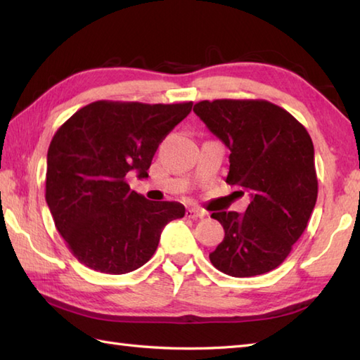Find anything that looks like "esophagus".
<instances>
[{
	"instance_id": "obj_1",
	"label": "esophagus",
	"mask_w": 360,
	"mask_h": 360,
	"mask_svg": "<svg viewBox=\"0 0 360 360\" xmlns=\"http://www.w3.org/2000/svg\"><path fill=\"white\" fill-rule=\"evenodd\" d=\"M186 215H187V218L198 219V218H204L205 215H207V212H204V210L198 209V207H190V209L187 210Z\"/></svg>"
}]
</instances>
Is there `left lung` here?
Instances as JSON below:
<instances>
[{"mask_svg": "<svg viewBox=\"0 0 360 360\" xmlns=\"http://www.w3.org/2000/svg\"><path fill=\"white\" fill-rule=\"evenodd\" d=\"M193 111L231 150L227 184L250 195L244 213H212L224 227V240L210 262L238 278L269 272L285 262L317 201L311 136L267 101H202Z\"/></svg>", "mask_w": 360, "mask_h": 360, "instance_id": "left-lung-1", "label": "left lung"}]
</instances>
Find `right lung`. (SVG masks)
I'll list each match as a JSON object with an SVG mask.
<instances>
[{"label": "right lung", "instance_id": "right-lung-1", "mask_svg": "<svg viewBox=\"0 0 360 360\" xmlns=\"http://www.w3.org/2000/svg\"><path fill=\"white\" fill-rule=\"evenodd\" d=\"M192 102L148 105L98 101L53 134L46 202L72 255L91 269L127 274L155 254L162 229L186 215L174 201H148L127 174L148 178L159 143L192 111Z\"/></svg>", "mask_w": 360, "mask_h": 360}]
</instances>
